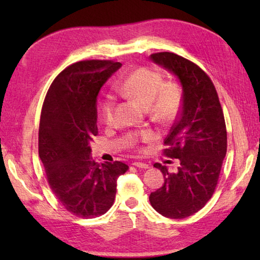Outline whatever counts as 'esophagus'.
Instances as JSON below:
<instances>
[{"label":"esophagus","instance_id":"esophagus-1","mask_svg":"<svg viewBox=\"0 0 260 260\" xmlns=\"http://www.w3.org/2000/svg\"><path fill=\"white\" fill-rule=\"evenodd\" d=\"M132 165H134V167L140 168V169H148V168H150V165L146 164V163H143V162H134Z\"/></svg>","mask_w":260,"mask_h":260}]
</instances>
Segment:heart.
Masks as SVG:
<instances>
[{"instance_id": "obj_1", "label": "heart", "mask_w": 260, "mask_h": 260, "mask_svg": "<svg viewBox=\"0 0 260 260\" xmlns=\"http://www.w3.org/2000/svg\"><path fill=\"white\" fill-rule=\"evenodd\" d=\"M117 90L121 96L132 99L147 110L159 123H170L175 118L181 105V89L174 81H163L158 71L150 68H137L120 82ZM115 98L107 95L101 104V115L104 123L112 124L114 120ZM156 134L151 131L141 132L129 141L131 146L140 143H152Z\"/></svg>"}]
</instances>
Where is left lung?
I'll return each instance as SVG.
<instances>
[{
  "mask_svg": "<svg viewBox=\"0 0 260 260\" xmlns=\"http://www.w3.org/2000/svg\"><path fill=\"white\" fill-rule=\"evenodd\" d=\"M154 62L175 76L182 85L181 108L165 137V156L179 158L176 172L161 163L164 183L150 196L156 211L183 219L201 210L217 187L227 153V128L219 97L210 77L194 62L173 52L151 54Z\"/></svg>",
  "mask_w": 260,
  "mask_h": 260,
  "instance_id": "obj_1",
  "label": "left lung"
}]
</instances>
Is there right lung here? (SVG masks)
Instances as JSON below:
<instances>
[{
  "instance_id": "1",
  "label": "right lung",
  "mask_w": 260,
  "mask_h": 260,
  "mask_svg": "<svg viewBox=\"0 0 260 260\" xmlns=\"http://www.w3.org/2000/svg\"><path fill=\"white\" fill-rule=\"evenodd\" d=\"M120 62L85 60L69 66L49 88L39 125V156L49 186L62 207L80 218L105 214L113 206L118 176L128 165L96 163L90 142L98 134L97 95Z\"/></svg>"
}]
</instances>
